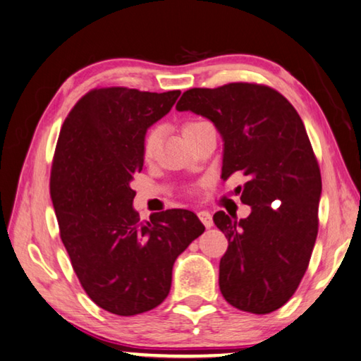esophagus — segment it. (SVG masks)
<instances>
[{
  "label": "esophagus",
  "mask_w": 361,
  "mask_h": 361,
  "mask_svg": "<svg viewBox=\"0 0 361 361\" xmlns=\"http://www.w3.org/2000/svg\"><path fill=\"white\" fill-rule=\"evenodd\" d=\"M198 216H200V220L202 221V224H204V226H206V228H210V226H212V224H214L212 215H210L209 210H200Z\"/></svg>",
  "instance_id": "obj_1"
}]
</instances>
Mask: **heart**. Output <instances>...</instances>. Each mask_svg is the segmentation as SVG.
Masks as SVG:
<instances>
[{
	"label": "heart",
	"instance_id": "1",
	"mask_svg": "<svg viewBox=\"0 0 361 361\" xmlns=\"http://www.w3.org/2000/svg\"><path fill=\"white\" fill-rule=\"evenodd\" d=\"M204 124H206L204 121H185L180 127L182 135L185 137V140H190L195 135V132ZM159 141H160V128L154 127L145 135V140H142V157L146 160H151L155 155V151H157Z\"/></svg>",
	"mask_w": 361,
	"mask_h": 361
}]
</instances>
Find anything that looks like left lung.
<instances>
[{"mask_svg": "<svg viewBox=\"0 0 361 361\" xmlns=\"http://www.w3.org/2000/svg\"><path fill=\"white\" fill-rule=\"evenodd\" d=\"M176 108L219 128L223 179L248 178L240 196L251 207L247 219L214 215L228 239L219 278L224 300L253 314L281 308L308 269L319 229L322 179L303 121L274 87L245 81L192 87Z\"/></svg>", "mask_w": 361, "mask_h": 361, "instance_id": "left-lung-1", "label": "left lung"}]
</instances>
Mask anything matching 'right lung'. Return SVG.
I'll use <instances>...</instances> for the list:
<instances>
[{"mask_svg": "<svg viewBox=\"0 0 361 361\" xmlns=\"http://www.w3.org/2000/svg\"><path fill=\"white\" fill-rule=\"evenodd\" d=\"M180 91L96 87L67 114L54 149L50 196L81 288L118 316L154 310L171 289L173 265L204 233L198 216L169 209L141 221L132 202L142 140Z\"/></svg>", "mask_w": 361, "mask_h": 361, "instance_id": "obj_1", "label": "right lung"}]
</instances>
